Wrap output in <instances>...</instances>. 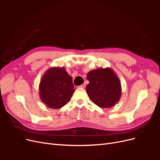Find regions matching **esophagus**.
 <instances>
[{"label": "esophagus", "mask_w": 160, "mask_h": 160, "mask_svg": "<svg viewBox=\"0 0 160 160\" xmlns=\"http://www.w3.org/2000/svg\"><path fill=\"white\" fill-rule=\"evenodd\" d=\"M79 88H85L86 87V85H85V83H83V84L79 85Z\"/></svg>", "instance_id": "esophagus-1"}]
</instances>
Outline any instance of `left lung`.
<instances>
[{"mask_svg":"<svg viewBox=\"0 0 160 160\" xmlns=\"http://www.w3.org/2000/svg\"><path fill=\"white\" fill-rule=\"evenodd\" d=\"M87 93L100 108L113 106L121 97V85L118 77L111 69H98L88 72Z\"/></svg>","mask_w":160,"mask_h":160,"instance_id":"8db88e82","label":"left lung"}]
</instances>
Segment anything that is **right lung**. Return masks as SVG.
I'll return each instance as SVG.
<instances>
[{"mask_svg": "<svg viewBox=\"0 0 160 160\" xmlns=\"http://www.w3.org/2000/svg\"><path fill=\"white\" fill-rule=\"evenodd\" d=\"M39 91L42 102L54 109L66 105L75 92L72 77L62 67H53L47 71L41 81Z\"/></svg>", "mask_w": 160, "mask_h": 160, "instance_id": "obj_1", "label": "right lung"}]
</instances>
